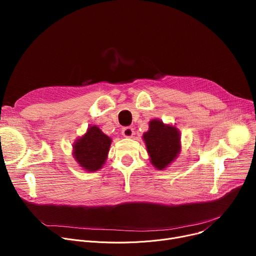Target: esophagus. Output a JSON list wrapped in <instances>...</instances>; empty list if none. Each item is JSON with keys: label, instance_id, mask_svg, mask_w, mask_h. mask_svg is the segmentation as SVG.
I'll return each mask as SVG.
<instances>
[{"label": "esophagus", "instance_id": "obj_1", "mask_svg": "<svg viewBox=\"0 0 256 256\" xmlns=\"http://www.w3.org/2000/svg\"><path fill=\"white\" fill-rule=\"evenodd\" d=\"M122 135L126 138H130L134 135V128L132 126H126L122 128Z\"/></svg>", "mask_w": 256, "mask_h": 256}]
</instances>
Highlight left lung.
Wrapping results in <instances>:
<instances>
[{
	"label": "left lung",
	"instance_id": "obj_1",
	"mask_svg": "<svg viewBox=\"0 0 256 256\" xmlns=\"http://www.w3.org/2000/svg\"><path fill=\"white\" fill-rule=\"evenodd\" d=\"M143 139L150 162L158 170L168 167L180 152V130L158 119L150 121V130L144 132Z\"/></svg>",
	"mask_w": 256,
	"mask_h": 256
}]
</instances>
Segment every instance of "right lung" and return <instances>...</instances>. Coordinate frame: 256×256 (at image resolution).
I'll use <instances>...</instances> for the list:
<instances>
[{"label": "right lung", "mask_w": 256, "mask_h": 256, "mask_svg": "<svg viewBox=\"0 0 256 256\" xmlns=\"http://www.w3.org/2000/svg\"><path fill=\"white\" fill-rule=\"evenodd\" d=\"M111 138L96 126L87 130L84 136L74 144V156L80 166L88 172L98 171L104 164L110 150Z\"/></svg>", "instance_id": "right-lung-1"}]
</instances>
